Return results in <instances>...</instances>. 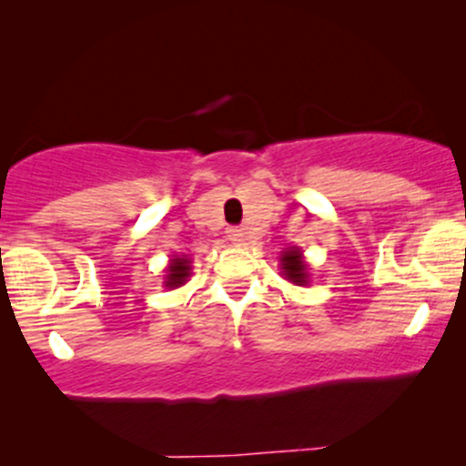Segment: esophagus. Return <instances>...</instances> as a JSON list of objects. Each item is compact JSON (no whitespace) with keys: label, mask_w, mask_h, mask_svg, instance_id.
<instances>
[{"label":"esophagus","mask_w":466,"mask_h":466,"mask_svg":"<svg viewBox=\"0 0 466 466\" xmlns=\"http://www.w3.org/2000/svg\"><path fill=\"white\" fill-rule=\"evenodd\" d=\"M228 238L232 240V243H237V245H243L245 240V229L243 228H229L228 229Z\"/></svg>","instance_id":"esophagus-1"}]
</instances>
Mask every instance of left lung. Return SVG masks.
<instances>
[{
	"label": "left lung",
	"instance_id": "1",
	"mask_svg": "<svg viewBox=\"0 0 466 466\" xmlns=\"http://www.w3.org/2000/svg\"><path fill=\"white\" fill-rule=\"evenodd\" d=\"M280 267H282V269H285V271H282V274H285L287 280L296 282V285H300V287L309 285V271H307V265H304V260H302V251L298 249V248H291V249L282 251Z\"/></svg>",
	"mask_w": 466,
	"mask_h": 466
}]
</instances>
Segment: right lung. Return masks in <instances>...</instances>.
I'll list each match as a JSON object with an SVG mask.
<instances>
[{
	"instance_id": "add662e5",
	"label": "right lung",
	"mask_w": 466,
	"mask_h": 466,
	"mask_svg": "<svg viewBox=\"0 0 466 466\" xmlns=\"http://www.w3.org/2000/svg\"><path fill=\"white\" fill-rule=\"evenodd\" d=\"M190 260L186 258H173L170 260L168 269H166V278H164V285L170 287V289H177L184 285L186 280L190 278Z\"/></svg>"
}]
</instances>
